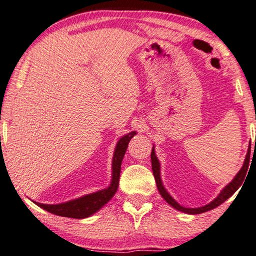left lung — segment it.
<instances>
[{"label":"left lung","mask_w":256,"mask_h":256,"mask_svg":"<svg viewBox=\"0 0 256 256\" xmlns=\"http://www.w3.org/2000/svg\"><path fill=\"white\" fill-rule=\"evenodd\" d=\"M250 148L248 151V154H246V158H245V162L242 164V170H240V172L235 176V178L232 180V183H229L226 188H224L222 193L219 194V196L214 198V201L210 202L209 204H206L204 206H201V208H196V209H192V208H184L180 206L178 203H177L174 198H172L170 194L167 193V190H164V188L162 186V180H160V168H159V162L157 157H156L154 154V150L152 148V151H151V164H152V172H154V180H156V183H157V188L158 190L160 193V196H162L164 200L168 202V204H170L172 208H175V209L180 210L182 212H185V214H202V212H206V211H210L212 209H214V208L219 206L220 204H222V203L227 200V198H230L234 193L236 192L238 190V188L242 184V182H244L246 174H248V166H250Z\"/></svg>","instance_id":"obj_1"}]
</instances>
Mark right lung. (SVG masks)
Instances as JSON below:
<instances>
[{
  "mask_svg": "<svg viewBox=\"0 0 256 256\" xmlns=\"http://www.w3.org/2000/svg\"><path fill=\"white\" fill-rule=\"evenodd\" d=\"M136 132H131L124 136L118 142L116 146L114 158H112V184L108 188L99 190V192L88 194L76 200H73L62 204H42V203L34 202L38 206L50 212V214H58L60 216H66V218H74L82 219L86 216L94 214L100 208H102L106 203L114 196L118 188L120 182V164L125 154V151L128 149V144L131 138H133Z\"/></svg>",
  "mask_w": 256,
  "mask_h": 256,
  "instance_id": "obj_1",
  "label": "right lung"
}]
</instances>
